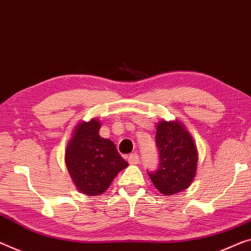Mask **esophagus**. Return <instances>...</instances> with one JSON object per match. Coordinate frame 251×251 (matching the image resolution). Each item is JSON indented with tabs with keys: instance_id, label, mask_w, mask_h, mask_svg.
I'll use <instances>...</instances> for the list:
<instances>
[{
	"instance_id": "esophagus-1",
	"label": "esophagus",
	"mask_w": 251,
	"mask_h": 251,
	"mask_svg": "<svg viewBox=\"0 0 251 251\" xmlns=\"http://www.w3.org/2000/svg\"><path fill=\"white\" fill-rule=\"evenodd\" d=\"M128 162L129 164H137L140 162V158H138L137 153H132L128 155Z\"/></svg>"
}]
</instances>
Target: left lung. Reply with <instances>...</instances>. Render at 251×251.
<instances>
[{"label": "left lung", "mask_w": 251, "mask_h": 251, "mask_svg": "<svg viewBox=\"0 0 251 251\" xmlns=\"http://www.w3.org/2000/svg\"><path fill=\"white\" fill-rule=\"evenodd\" d=\"M155 144L159 166L148 171L153 185L164 195H174L186 189L193 181L197 166V150L193 137L180 123H159Z\"/></svg>", "instance_id": "1"}]
</instances>
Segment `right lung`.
<instances>
[{
  "mask_svg": "<svg viewBox=\"0 0 251 251\" xmlns=\"http://www.w3.org/2000/svg\"><path fill=\"white\" fill-rule=\"evenodd\" d=\"M100 123L92 119L77 125L65 152L67 170L81 193L102 194L128 166L110 140L99 135Z\"/></svg>",
  "mask_w": 251,
  "mask_h": 251,
  "instance_id": "right-lung-1",
  "label": "right lung"
}]
</instances>
